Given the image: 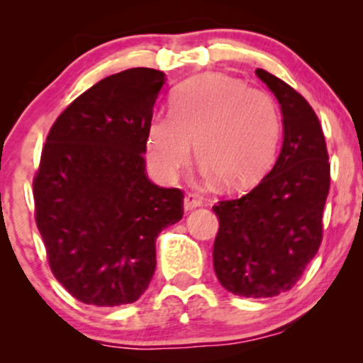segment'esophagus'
Instances as JSON below:
<instances>
[{
    "mask_svg": "<svg viewBox=\"0 0 363 363\" xmlns=\"http://www.w3.org/2000/svg\"><path fill=\"white\" fill-rule=\"evenodd\" d=\"M203 203H201V199L198 198V196L196 194H186V198H184V210L186 211H191V210H194V208H198V206H201Z\"/></svg>",
    "mask_w": 363,
    "mask_h": 363,
    "instance_id": "1",
    "label": "esophagus"
}]
</instances>
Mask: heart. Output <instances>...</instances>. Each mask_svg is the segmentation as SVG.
Returning a JSON list of instances; mask_svg holds the SVG:
<instances>
[{
    "mask_svg": "<svg viewBox=\"0 0 363 363\" xmlns=\"http://www.w3.org/2000/svg\"><path fill=\"white\" fill-rule=\"evenodd\" d=\"M280 112L269 94L244 82L206 73L174 95L170 114L150 119L145 138L148 167L172 182L196 157L206 177L242 189L262 177L277 155Z\"/></svg>",
    "mask_w": 363,
    "mask_h": 363,
    "instance_id": "obj_1",
    "label": "heart"
}]
</instances>
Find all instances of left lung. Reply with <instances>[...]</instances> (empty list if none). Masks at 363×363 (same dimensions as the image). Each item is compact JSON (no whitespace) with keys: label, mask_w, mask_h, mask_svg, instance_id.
Returning <instances> with one entry per match:
<instances>
[{"label":"left lung","mask_w":363,"mask_h":363,"mask_svg":"<svg viewBox=\"0 0 363 363\" xmlns=\"http://www.w3.org/2000/svg\"><path fill=\"white\" fill-rule=\"evenodd\" d=\"M280 104L283 143L273 169L239 199L213 206V268L225 290L266 298L290 290L323 239L329 162L319 119L290 85L256 69Z\"/></svg>","instance_id":"obj_1"}]
</instances>
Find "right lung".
<instances>
[{
    "instance_id": "1",
    "label": "right lung",
    "mask_w": 363,
    "mask_h": 363,
    "mask_svg": "<svg viewBox=\"0 0 363 363\" xmlns=\"http://www.w3.org/2000/svg\"><path fill=\"white\" fill-rule=\"evenodd\" d=\"M164 72L131 68L66 107L34 179L35 222L56 280L89 306L138 301L157 266V237L182 218L184 194L145 174V138Z\"/></svg>"
}]
</instances>
